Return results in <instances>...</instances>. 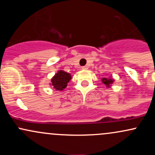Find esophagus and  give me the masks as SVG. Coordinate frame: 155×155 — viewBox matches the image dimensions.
<instances>
[{"instance_id":"1","label":"esophagus","mask_w":155,"mask_h":155,"mask_svg":"<svg viewBox=\"0 0 155 155\" xmlns=\"http://www.w3.org/2000/svg\"><path fill=\"white\" fill-rule=\"evenodd\" d=\"M87 66H83V67H81V68L83 69V70H86V69H87Z\"/></svg>"}]
</instances>
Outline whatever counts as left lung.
Wrapping results in <instances>:
<instances>
[{
    "instance_id": "8db88e82",
    "label": "left lung",
    "mask_w": 155,
    "mask_h": 155,
    "mask_svg": "<svg viewBox=\"0 0 155 155\" xmlns=\"http://www.w3.org/2000/svg\"><path fill=\"white\" fill-rule=\"evenodd\" d=\"M101 81H102V82L104 83V84L106 85L107 87H109L110 85L112 84L114 82V80L111 79V78H103V79H101Z\"/></svg>"
}]
</instances>
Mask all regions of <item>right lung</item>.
<instances>
[{
	"mask_svg": "<svg viewBox=\"0 0 155 155\" xmlns=\"http://www.w3.org/2000/svg\"><path fill=\"white\" fill-rule=\"evenodd\" d=\"M71 79V76L68 73L60 70L51 79V86L56 90H63L67 87L68 83Z\"/></svg>",
	"mask_w": 155,
	"mask_h": 155,
	"instance_id": "obj_1",
	"label": "right lung"
}]
</instances>
